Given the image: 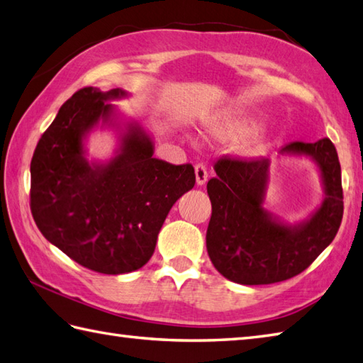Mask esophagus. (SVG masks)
<instances>
[{
	"label": "esophagus",
	"mask_w": 363,
	"mask_h": 363,
	"mask_svg": "<svg viewBox=\"0 0 363 363\" xmlns=\"http://www.w3.org/2000/svg\"><path fill=\"white\" fill-rule=\"evenodd\" d=\"M194 174H196V183L199 186H202V184H205L206 180H208V172H206V167L203 164H196Z\"/></svg>",
	"instance_id": "34e87169"
}]
</instances>
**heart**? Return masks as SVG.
I'll return each mask as SVG.
<instances>
[{
  "label": "heart",
  "instance_id": "1",
  "mask_svg": "<svg viewBox=\"0 0 363 363\" xmlns=\"http://www.w3.org/2000/svg\"><path fill=\"white\" fill-rule=\"evenodd\" d=\"M208 130L214 139L223 140V143H238V140L252 138L258 130V123L247 116L230 114L218 117L210 123Z\"/></svg>",
  "mask_w": 363,
  "mask_h": 363
}]
</instances>
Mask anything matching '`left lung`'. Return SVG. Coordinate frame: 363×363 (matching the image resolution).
I'll use <instances>...</instances> for the list:
<instances>
[{
    "instance_id": "8db88e82",
    "label": "left lung",
    "mask_w": 363,
    "mask_h": 363,
    "mask_svg": "<svg viewBox=\"0 0 363 363\" xmlns=\"http://www.w3.org/2000/svg\"><path fill=\"white\" fill-rule=\"evenodd\" d=\"M279 157H306L320 172L324 197L299 223H286L264 208L269 158H223L206 184L211 219L206 250L220 274L241 285H268L298 276L335 238L343 218L342 169L330 139L294 140Z\"/></svg>"
}]
</instances>
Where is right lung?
Listing matches in <instances>:
<instances>
[{"instance_id": "obj_1", "label": "right lung", "mask_w": 363, "mask_h": 363, "mask_svg": "<svg viewBox=\"0 0 363 363\" xmlns=\"http://www.w3.org/2000/svg\"><path fill=\"white\" fill-rule=\"evenodd\" d=\"M130 95L119 87L79 89L59 108L31 160V213L39 230L101 274L143 268L169 211L196 183L191 164L153 158V136L109 103ZM99 128L113 129L118 145L111 159L89 160L86 138Z\"/></svg>"}]
</instances>
